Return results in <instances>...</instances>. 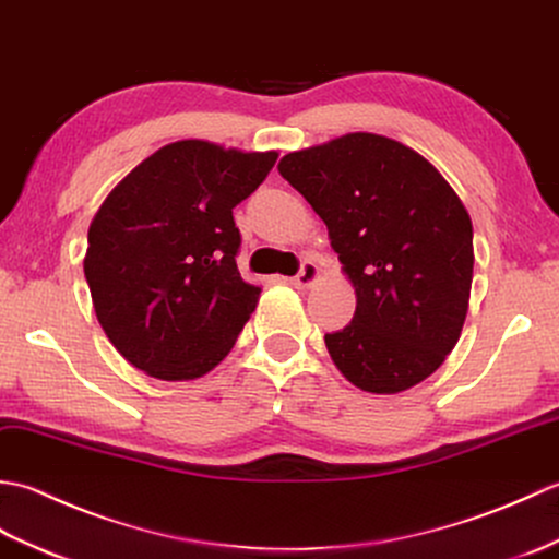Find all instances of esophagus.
<instances>
[{
	"mask_svg": "<svg viewBox=\"0 0 559 559\" xmlns=\"http://www.w3.org/2000/svg\"><path fill=\"white\" fill-rule=\"evenodd\" d=\"M318 277H320V270H318V265L313 263V260H304L301 267H299V275H294L287 282L292 284V287H296V289H306V287H311V284Z\"/></svg>",
	"mask_w": 559,
	"mask_h": 559,
	"instance_id": "1",
	"label": "esophagus"
}]
</instances>
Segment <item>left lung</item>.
Listing matches in <instances>:
<instances>
[{
	"mask_svg": "<svg viewBox=\"0 0 559 559\" xmlns=\"http://www.w3.org/2000/svg\"><path fill=\"white\" fill-rule=\"evenodd\" d=\"M280 175L325 222L356 289L349 325L325 334L342 376L394 394L436 373L462 334L474 277V227L452 186L376 133L284 155Z\"/></svg>",
	"mask_w": 559,
	"mask_h": 559,
	"instance_id": "left-lung-1",
	"label": "left lung"
}]
</instances>
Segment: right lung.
<instances>
[{
  "label": "right lung",
  "instance_id": "1",
  "mask_svg": "<svg viewBox=\"0 0 559 559\" xmlns=\"http://www.w3.org/2000/svg\"><path fill=\"white\" fill-rule=\"evenodd\" d=\"M275 163V151L177 141L105 198L83 270L95 316L131 366L157 380H193L231 352L260 296L239 275L231 210Z\"/></svg>",
  "mask_w": 559,
  "mask_h": 559
}]
</instances>
